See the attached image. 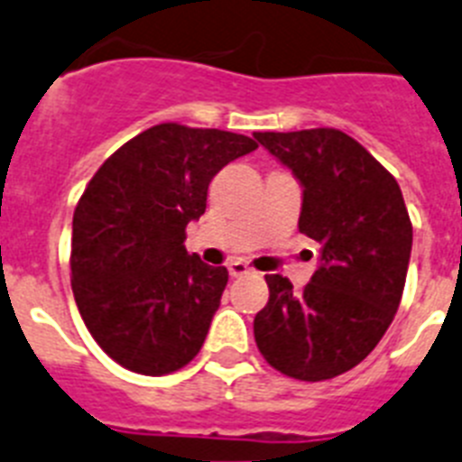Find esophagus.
<instances>
[{
  "instance_id": "esophagus-1",
  "label": "esophagus",
  "mask_w": 462,
  "mask_h": 462,
  "mask_svg": "<svg viewBox=\"0 0 462 462\" xmlns=\"http://www.w3.org/2000/svg\"><path fill=\"white\" fill-rule=\"evenodd\" d=\"M227 272H230V276H244L251 272V267H248L244 260H230V263H227Z\"/></svg>"
}]
</instances>
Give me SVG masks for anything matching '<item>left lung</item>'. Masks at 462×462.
Segmentation results:
<instances>
[{
  "mask_svg": "<svg viewBox=\"0 0 462 462\" xmlns=\"http://www.w3.org/2000/svg\"><path fill=\"white\" fill-rule=\"evenodd\" d=\"M302 190L300 232L320 244L302 291L267 274L254 320L263 358L300 381L339 376L370 356L402 300L411 220L398 181L356 139L332 127L255 132Z\"/></svg>",
  "mask_w": 462,
  "mask_h": 462,
  "instance_id": "8db88e82",
  "label": "left lung"
}]
</instances>
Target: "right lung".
I'll return each instance as SVG.
<instances>
[{"label": "right lung", "instance_id": "right-lung-1", "mask_svg": "<svg viewBox=\"0 0 462 462\" xmlns=\"http://www.w3.org/2000/svg\"><path fill=\"white\" fill-rule=\"evenodd\" d=\"M255 148L235 132L162 123L92 176L71 226V291L118 365L160 376L199 353L227 270L188 254L186 226L204 214L211 179Z\"/></svg>", "mask_w": 462, "mask_h": 462}]
</instances>
